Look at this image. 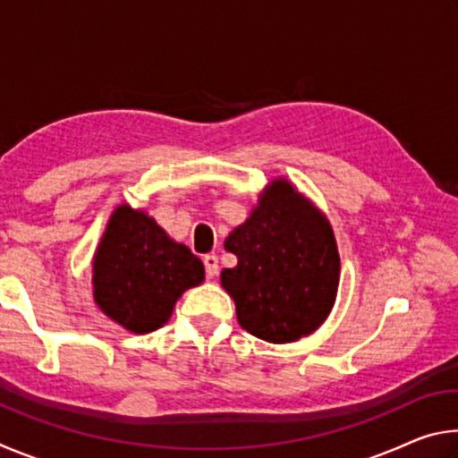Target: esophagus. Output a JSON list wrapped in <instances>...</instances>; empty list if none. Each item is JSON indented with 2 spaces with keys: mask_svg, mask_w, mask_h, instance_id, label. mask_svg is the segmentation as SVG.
<instances>
[{
  "mask_svg": "<svg viewBox=\"0 0 458 458\" xmlns=\"http://www.w3.org/2000/svg\"><path fill=\"white\" fill-rule=\"evenodd\" d=\"M204 267H206V275L210 278L218 275V259H216V254H206Z\"/></svg>",
  "mask_w": 458,
  "mask_h": 458,
  "instance_id": "obj_1",
  "label": "esophagus"
}]
</instances>
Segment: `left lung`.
<instances>
[{"mask_svg":"<svg viewBox=\"0 0 458 458\" xmlns=\"http://www.w3.org/2000/svg\"><path fill=\"white\" fill-rule=\"evenodd\" d=\"M238 265L222 270L238 323L254 337L289 344L327 319L339 284L329 222L286 180H275L257 210L224 242Z\"/></svg>","mask_w":458,"mask_h":458,"instance_id":"8db88e82","label":"left lung"}]
</instances>
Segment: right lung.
<instances>
[{"label":"right lung","mask_w":458,"mask_h":458,"mask_svg":"<svg viewBox=\"0 0 458 458\" xmlns=\"http://www.w3.org/2000/svg\"><path fill=\"white\" fill-rule=\"evenodd\" d=\"M204 281V265L143 212L119 206L95 254V301L133 333L164 327L175 301Z\"/></svg>","instance_id":"add662e5"}]
</instances>
